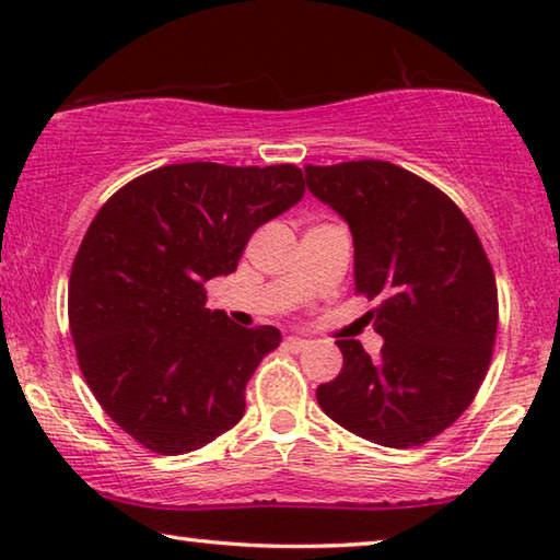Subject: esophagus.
Listing matches in <instances>:
<instances>
[{"label":"esophagus","instance_id":"34e87169","mask_svg":"<svg viewBox=\"0 0 560 560\" xmlns=\"http://www.w3.org/2000/svg\"><path fill=\"white\" fill-rule=\"evenodd\" d=\"M283 346H287L291 353H301V350H306L311 346V340L299 338V336H289L287 340H283Z\"/></svg>","mask_w":560,"mask_h":560}]
</instances>
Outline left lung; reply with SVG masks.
Masks as SVG:
<instances>
[{
	"mask_svg": "<svg viewBox=\"0 0 560 560\" xmlns=\"http://www.w3.org/2000/svg\"><path fill=\"white\" fill-rule=\"evenodd\" d=\"M311 195L338 212L355 246V291L371 311L381 358L336 340L343 368L316 400L340 428L407 450L444 432L489 371L499 301L477 232L447 195L385 160L306 165Z\"/></svg>",
	"mask_w": 560,
	"mask_h": 560,
	"instance_id": "obj_1",
	"label": "left lung"
}]
</instances>
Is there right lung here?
<instances>
[{"mask_svg": "<svg viewBox=\"0 0 560 560\" xmlns=\"http://www.w3.org/2000/svg\"><path fill=\"white\" fill-rule=\"evenodd\" d=\"M296 165H165L93 217L69 281L81 373L103 410L158 454L200 450L244 415V387L279 348L205 308V281L236 269L249 236L296 205Z\"/></svg>", "mask_w": 560, "mask_h": 560, "instance_id": "add662e5", "label": "right lung"}]
</instances>
